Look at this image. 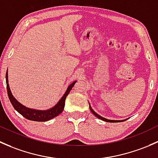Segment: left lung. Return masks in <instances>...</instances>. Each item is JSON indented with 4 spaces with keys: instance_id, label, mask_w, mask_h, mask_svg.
I'll return each mask as SVG.
<instances>
[{
    "instance_id": "1",
    "label": "left lung",
    "mask_w": 158,
    "mask_h": 158,
    "mask_svg": "<svg viewBox=\"0 0 158 158\" xmlns=\"http://www.w3.org/2000/svg\"><path fill=\"white\" fill-rule=\"evenodd\" d=\"M89 107H90V110L91 113H92L93 114L95 115L96 117H97V118H100V119L103 120V121L107 122V123H120V122H124V121H126V119H124V120H111V119H107V118H103V117H102L101 115L97 114V113H96V112H94V110H93L92 108H91L90 104H89Z\"/></svg>"
}]
</instances>
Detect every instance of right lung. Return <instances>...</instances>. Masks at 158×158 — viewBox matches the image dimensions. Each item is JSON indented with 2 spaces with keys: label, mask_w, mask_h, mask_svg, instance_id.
<instances>
[{
  "label": "right lung",
  "mask_w": 158,
  "mask_h": 158,
  "mask_svg": "<svg viewBox=\"0 0 158 158\" xmlns=\"http://www.w3.org/2000/svg\"><path fill=\"white\" fill-rule=\"evenodd\" d=\"M77 81H74L72 84H70L66 90L65 93L59 100V101L57 103L56 105L52 108L48 109L46 110H35V109H30L28 107L25 106L23 104H21L19 102L16 100L15 97L13 96L12 93H11L10 89L9 84H8V72L6 71V90H7L8 97H9L10 101L11 104L14 106V108L17 110V112L21 114L23 117H25L27 119L31 120V121H36V122H45L48 121V120L52 119V118H55L57 115H58L60 113H62L64 107V102H65V99L70 93L72 87L75 84Z\"/></svg>",
  "instance_id": "right-lung-1"
}]
</instances>
